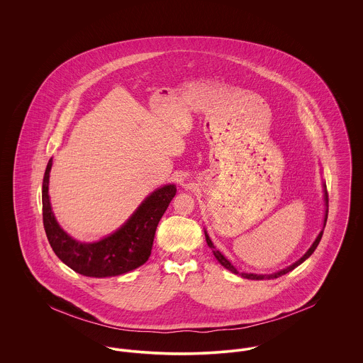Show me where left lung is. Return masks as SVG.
I'll list each match as a JSON object with an SVG mask.
<instances>
[{"label": "left lung", "instance_id": "left-lung-1", "mask_svg": "<svg viewBox=\"0 0 363 363\" xmlns=\"http://www.w3.org/2000/svg\"><path fill=\"white\" fill-rule=\"evenodd\" d=\"M324 200H325V218H324V226L323 228H325V222H327V215H328V193H327V187H325V184H324ZM324 230V229H323ZM323 230L318 233V236H317V239L314 240V243L311 245V249L306 252V255L302 257L301 259H298L295 264H292V265H289V267H286L285 269H281V271H278V272H275V274H269V275H257V274H245V272H239L228 259H225L215 247H213V245H212V242H211V239L208 238L207 233H206V239H207L208 246L212 249V252H213V256L216 257V259L225 267V268H228L229 271H232V272H235V274H240L243 278H247V279H274V278H278V277H281V275H285L286 272H289V271H292L294 268H296L298 265H301L305 259H308V257H311V253L315 250V247L318 246V243H320V240H321V236H323Z\"/></svg>", "mask_w": 363, "mask_h": 363}]
</instances>
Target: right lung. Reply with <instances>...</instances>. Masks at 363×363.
Returning <instances> with one entry per match:
<instances>
[{"instance_id":"obj_1","label":"right lung","mask_w":363,"mask_h":363,"mask_svg":"<svg viewBox=\"0 0 363 363\" xmlns=\"http://www.w3.org/2000/svg\"><path fill=\"white\" fill-rule=\"evenodd\" d=\"M52 159L48 163L43 187V225L57 257L75 272L85 277H114L143 265L151 256L156 226L176 194L173 184L157 189L133 216L113 235L96 243H79L71 239L57 223L49 200V173Z\"/></svg>"}]
</instances>
